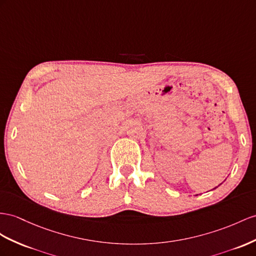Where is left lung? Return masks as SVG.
I'll return each mask as SVG.
<instances>
[{"instance_id": "obj_1", "label": "left lung", "mask_w": 256, "mask_h": 256, "mask_svg": "<svg viewBox=\"0 0 256 256\" xmlns=\"http://www.w3.org/2000/svg\"><path fill=\"white\" fill-rule=\"evenodd\" d=\"M215 188H216V187H215Z\"/></svg>"}]
</instances>
